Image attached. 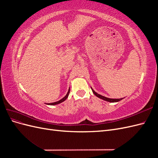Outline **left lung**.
I'll list each match as a JSON object with an SVG mask.
<instances>
[{"instance_id": "left-lung-1", "label": "left lung", "mask_w": 158, "mask_h": 158, "mask_svg": "<svg viewBox=\"0 0 158 158\" xmlns=\"http://www.w3.org/2000/svg\"><path fill=\"white\" fill-rule=\"evenodd\" d=\"M92 92H93V93L96 95V96L98 97V98H100V99H103V100H105V101H107V102H112V103H114V102H119V101H121V99H123V98H121V99H111V98H106V97H104V96H103V95H100V94H98V93H96L95 92V91L92 88Z\"/></svg>"}]
</instances>
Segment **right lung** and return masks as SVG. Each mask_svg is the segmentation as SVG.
I'll return each mask as SVG.
<instances>
[{"mask_svg": "<svg viewBox=\"0 0 158 158\" xmlns=\"http://www.w3.org/2000/svg\"><path fill=\"white\" fill-rule=\"evenodd\" d=\"M69 92H70V88H69V91H68V93L66 94V95H65V96H64L63 99H61L60 100H59V101H58V102H54V103H49L48 105H51V106H54V105H56V104H59V103H62V102H63L64 101H65V100H66V99H67V98H68V96H69Z\"/></svg>", "mask_w": 158, "mask_h": 158, "instance_id": "1", "label": "right lung"}]
</instances>
